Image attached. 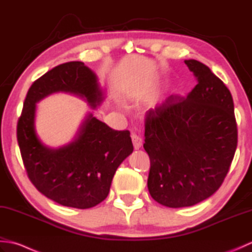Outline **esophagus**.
<instances>
[{
    "label": "esophagus",
    "mask_w": 252,
    "mask_h": 252,
    "mask_svg": "<svg viewBox=\"0 0 252 252\" xmlns=\"http://www.w3.org/2000/svg\"><path fill=\"white\" fill-rule=\"evenodd\" d=\"M131 138H132V143H133V146H134L135 149H140L141 146L143 145V140L141 136H138L135 133H132L131 134Z\"/></svg>",
    "instance_id": "esophagus-1"
}]
</instances>
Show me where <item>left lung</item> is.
I'll use <instances>...</instances> for the list:
<instances>
[{
    "label": "left lung",
    "mask_w": 252,
    "mask_h": 252,
    "mask_svg": "<svg viewBox=\"0 0 252 252\" xmlns=\"http://www.w3.org/2000/svg\"><path fill=\"white\" fill-rule=\"evenodd\" d=\"M185 63L196 87L171 95L145 119L144 148L151 159L147 186L160 205L190 207L219 189L237 147L232 94L202 63Z\"/></svg>",
    "instance_id": "left-lung-1"
}]
</instances>
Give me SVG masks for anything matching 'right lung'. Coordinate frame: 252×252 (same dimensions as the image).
Returning <instances> with one entry per match:
<instances>
[{"label":"right lung","instance_id":"add662e5","mask_svg":"<svg viewBox=\"0 0 252 252\" xmlns=\"http://www.w3.org/2000/svg\"><path fill=\"white\" fill-rule=\"evenodd\" d=\"M55 92L78 95L93 109L104 99L96 74L82 62L44 73L30 87L18 119L21 158L31 183L44 196L62 206L92 208L108 196L116 170L133 152L130 132L111 129L90 112L70 144L45 146L34 129L35 103Z\"/></svg>","mask_w":252,"mask_h":252}]
</instances>
